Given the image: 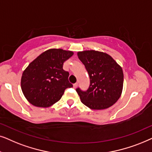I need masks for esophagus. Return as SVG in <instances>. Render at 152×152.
I'll use <instances>...</instances> for the list:
<instances>
[{"instance_id":"esophagus-1","label":"esophagus","mask_w":152,"mask_h":152,"mask_svg":"<svg viewBox=\"0 0 152 152\" xmlns=\"http://www.w3.org/2000/svg\"><path fill=\"white\" fill-rule=\"evenodd\" d=\"M78 86V83H76L74 84V88H76Z\"/></svg>"}]
</instances>
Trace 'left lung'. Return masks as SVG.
Wrapping results in <instances>:
<instances>
[{
    "label": "left lung",
    "mask_w": 152,
    "mask_h": 152,
    "mask_svg": "<svg viewBox=\"0 0 152 152\" xmlns=\"http://www.w3.org/2000/svg\"><path fill=\"white\" fill-rule=\"evenodd\" d=\"M78 57L86 66L90 76L86 91L76 88L83 104L93 110H103L113 106L122 92L124 74L113 58L103 52L84 50Z\"/></svg>",
    "instance_id": "8db88e82"
}]
</instances>
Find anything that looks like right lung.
I'll list each match as a JSON object with an SVG mask.
<instances>
[{
    "label": "right lung",
    "instance_id": "obj_1",
    "mask_svg": "<svg viewBox=\"0 0 152 152\" xmlns=\"http://www.w3.org/2000/svg\"><path fill=\"white\" fill-rule=\"evenodd\" d=\"M72 51L52 48L42 53L23 72L21 86L24 96L33 106L47 108L58 102L66 88H72L64 61Z\"/></svg>",
    "mask_w": 152,
    "mask_h": 152
}]
</instances>
